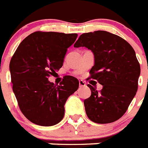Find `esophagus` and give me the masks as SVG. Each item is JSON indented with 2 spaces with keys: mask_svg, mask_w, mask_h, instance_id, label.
Here are the masks:
<instances>
[{
  "mask_svg": "<svg viewBox=\"0 0 148 148\" xmlns=\"http://www.w3.org/2000/svg\"><path fill=\"white\" fill-rule=\"evenodd\" d=\"M79 87L81 88V87H84V86H86V82L84 81H82V80H79Z\"/></svg>",
  "mask_w": 148,
  "mask_h": 148,
  "instance_id": "34e87169",
  "label": "esophagus"
}]
</instances>
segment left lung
<instances>
[{
	"label": "left lung",
	"instance_id": "left-lung-1",
	"mask_svg": "<svg viewBox=\"0 0 148 148\" xmlns=\"http://www.w3.org/2000/svg\"><path fill=\"white\" fill-rule=\"evenodd\" d=\"M86 47L94 54L88 79L102 89L88 84L91 96L84 101L87 116L99 124L119 120L127 111L138 90L140 67L132 47L124 39L104 30L82 34L74 47Z\"/></svg>",
	"mask_w": 148,
	"mask_h": 148
}]
</instances>
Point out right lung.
Returning a JSON list of instances; mask_svg holds the SVG:
<instances>
[{
	"label": "right lung",
	"instance_id": "add662e5",
	"mask_svg": "<svg viewBox=\"0 0 148 148\" xmlns=\"http://www.w3.org/2000/svg\"><path fill=\"white\" fill-rule=\"evenodd\" d=\"M78 34L34 32L20 43L10 62L13 92L29 121L53 126L62 121L68 98L79 88V80L67 75L60 86L50 82L63 65L67 49Z\"/></svg>",
	"mask_w": 148,
	"mask_h": 148
}]
</instances>
